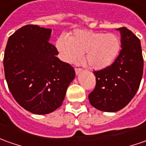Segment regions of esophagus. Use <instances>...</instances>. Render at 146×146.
I'll return each mask as SVG.
<instances>
[{"label": "esophagus", "mask_w": 146, "mask_h": 146, "mask_svg": "<svg viewBox=\"0 0 146 146\" xmlns=\"http://www.w3.org/2000/svg\"><path fill=\"white\" fill-rule=\"evenodd\" d=\"M82 68H75V73H76V74L78 75V73H80L81 72H82Z\"/></svg>", "instance_id": "esophagus-1"}]
</instances>
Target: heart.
<instances>
[{
    "instance_id": "heart-1",
    "label": "heart",
    "mask_w": 146,
    "mask_h": 146,
    "mask_svg": "<svg viewBox=\"0 0 146 146\" xmlns=\"http://www.w3.org/2000/svg\"><path fill=\"white\" fill-rule=\"evenodd\" d=\"M56 46L61 59L67 63H78L84 54L85 61L90 68L103 69L116 60L121 42L114 33L77 30L68 38L60 37Z\"/></svg>"
}]
</instances>
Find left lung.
<instances>
[{"label":"left lung","instance_id":"1","mask_svg":"<svg viewBox=\"0 0 146 146\" xmlns=\"http://www.w3.org/2000/svg\"><path fill=\"white\" fill-rule=\"evenodd\" d=\"M120 32L121 51L107 68L94 71L96 86L89 94L94 108L107 112L121 110L135 96L143 74L144 61L141 41L126 27Z\"/></svg>","mask_w":146,"mask_h":146}]
</instances>
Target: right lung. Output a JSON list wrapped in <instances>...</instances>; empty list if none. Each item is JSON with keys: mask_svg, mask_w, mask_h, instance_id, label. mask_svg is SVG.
I'll return each instance as SVG.
<instances>
[{"mask_svg": "<svg viewBox=\"0 0 146 146\" xmlns=\"http://www.w3.org/2000/svg\"><path fill=\"white\" fill-rule=\"evenodd\" d=\"M52 29L24 26L9 38L4 56L8 87L17 103L34 114L51 113L61 106L74 68L56 57L49 43Z\"/></svg>", "mask_w": 146, "mask_h": 146, "instance_id": "right-lung-1", "label": "right lung"}]
</instances>
